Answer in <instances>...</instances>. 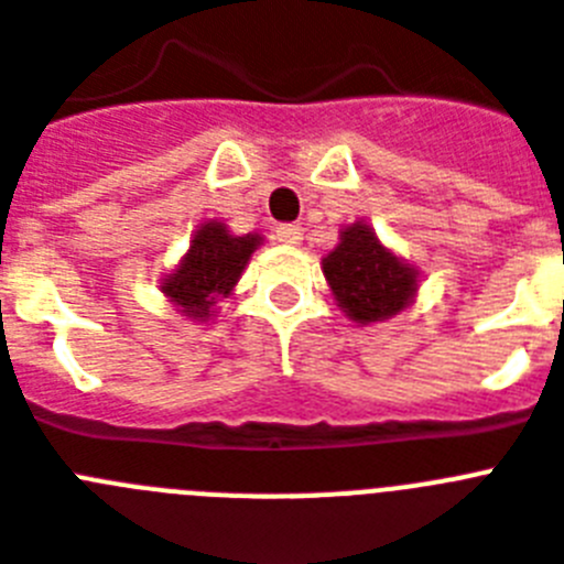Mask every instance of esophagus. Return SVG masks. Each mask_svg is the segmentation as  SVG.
Here are the masks:
<instances>
[{
	"mask_svg": "<svg viewBox=\"0 0 564 564\" xmlns=\"http://www.w3.org/2000/svg\"><path fill=\"white\" fill-rule=\"evenodd\" d=\"M274 240H278V243H283V246H297L301 240H304V235H301V229H297V226L283 224V226H278V229H274Z\"/></svg>",
	"mask_w": 564,
	"mask_h": 564,
	"instance_id": "esophagus-1",
	"label": "esophagus"
}]
</instances>
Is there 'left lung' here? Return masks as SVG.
<instances>
[{"label":"left lung","instance_id":"left-lung-1","mask_svg":"<svg viewBox=\"0 0 564 564\" xmlns=\"http://www.w3.org/2000/svg\"><path fill=\"white\" fill-rule=\"evenodd\" d=\"M321 269L335 304L361 326L395 318L419 295V267L381 243L364 220L340 229L338 246L321 260Z\"/></svg>","mask_w":564,"mask_h":564}]
</instances>
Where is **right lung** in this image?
<instances>
[{
	"mask_svg": "<svg viewBox=\"0 0 564 564\" xmlns=\"http://www.w3.org/2000/svg\"><path fill=\"white\" fill-rule=\"evenodd\" d=\"M260 243L258 231L231 235L224 220H203L177 267L160 278V292L183 318L206 324L217 312V301L235 292Z\"/></svg>",
	"mask_w": 564,
	"mask_h": 564,
	"instance_id": "1",
	"label": "right lung"
}]
</instances>
